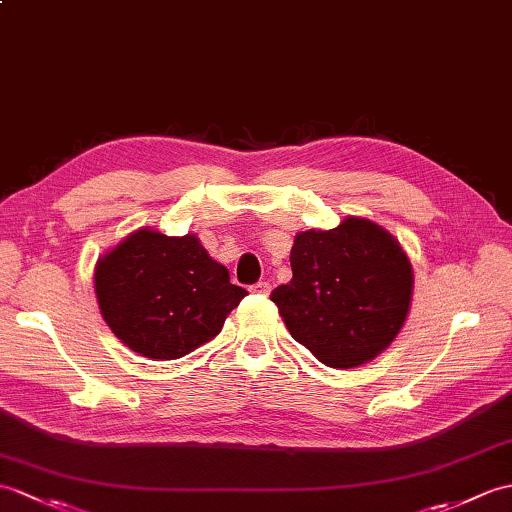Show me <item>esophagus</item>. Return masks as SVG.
Wrapping results in <instances>:
<instances>
[{
  "instance_id": "esophagus-1",
  "label": "esophagus",
  "mask_w": 512,
  "mask_h": 512,
  "mask_svg": "<svg viewBox=\"0 0 512 512\" xmlns=\"http://www.w3.org/2000/svg\"><path fill=\"white\" fill-rule=\"evenodd\" d=\"M255 294H261V296H268L270 294V290H272V285L268 283V281H259V283H255L253 288H251Z\"/></svg>"
}]
</instances>
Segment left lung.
Here are the masks:
<instances>
[{"label": "left lung", "mask_w": 512, "mask_h": 512, "mask_svg": "<svg viewBox=\"0 0 512 512\" xmlns=\"http://www.w3.org/2000/svg\"><path fill=\"white\" fill-rule=\"evenodd\" d=\"M292 281L270 294L290 336L331 368L386 351L406 323L414 290L408 253L377 222L347 216L336 229L296 233Z\"/></svg>", "instance_id": "obj_1"}]
</instances>
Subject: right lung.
<instances>
[{
    "mask_svg": "<svg viewBox=\"0 0 512 512\" xmlns=\"http://www.w3.org/2000/svg\"><path fill=\"white\" fill-rule=\"evenodd\" d=\"M104 323L150 360H176L220 334L246 296L196 233L170 237L141 227L106 251L93 270Z\"/></svg>",
    "mask_w": 512,
    "mask_h": 512,
    "instance_id": "obj_1",
    "label": "right lung"
}]
</instances>
